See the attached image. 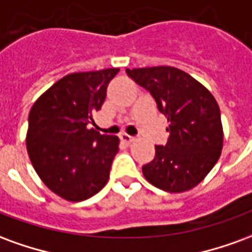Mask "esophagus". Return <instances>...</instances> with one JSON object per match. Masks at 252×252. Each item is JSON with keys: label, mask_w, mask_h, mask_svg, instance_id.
I'll use <instances>...</instances> for the list:
<instances>
[{"label": "esophagus", "mask_w": 252, "mask_h": 252, "mask_svg": "<svg viewBox=\"0 0 252 252\" xmlns=\"http://www.w3.org/2000/svg\"><path fill=\"white\" fill-rule=\"evenodd\" d=\"M120 139L124 143H126V144H131V143L135 142V137L129 136V135H126V133H121Z\"/></svg>", "instance_id": "esophagus-1"}]
</instances>
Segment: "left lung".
Segmentation results:
<instances>
[{"instance_id":"left-lung-1","label":"left lung","mask_w":252,"mask_h":252,"mask_svg":"<svg viewBox=\"0 0 252 252\" xmlns=\"http://www.w3.org/2000/svg\"><path fill=\"white\" fill-rule=\"evenodd\" d=\"M126 71L153 95L170 123L167 143L155 146V158L143 166L146 180L169 193L194 188L221 154L222 126L216 99L198 81L175 67Z\"/></svg>"}]
</instances>
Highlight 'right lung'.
Returning a JSON list of instances; mask_svg holds the SVG:
<instances>
[{
    "label": "right lung",
    "mask_w": 252,
    "mask_h": 252,
    "mask_svg": "<svg viewBox=\"0 0 252 252\" xmlns=\"http://www.w3.org/2000/svg\"><path fill=\"white\" fill-rule=\"evenodd\" d=\"M119 68L72 72L39 97L28 117L27 150L37 175L67 201L88 200L109 180L119 137L89 129Z\"/></svg>",
    "instance_id": "1"
}]
</instances>
